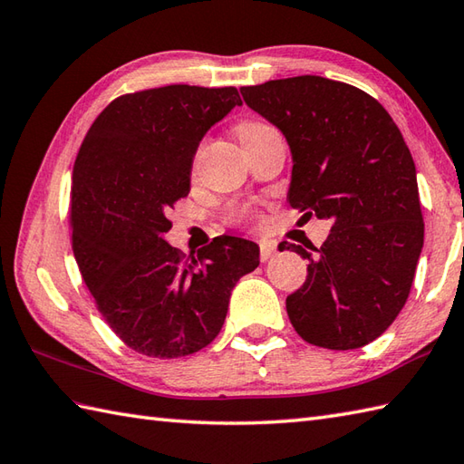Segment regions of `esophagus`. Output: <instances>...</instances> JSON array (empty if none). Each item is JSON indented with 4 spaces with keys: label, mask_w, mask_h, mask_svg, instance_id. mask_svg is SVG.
I'll use <instances>...</instances> for the list:
<instances>
[{
    "label": "esophagus",
    "mask_w": 464,
    "mask_h": 464,
    "mask_svg": "<svg viewBox=\"0 0 464 464\" xmlns=\"http://www.w3.org/2000/svg\"><path fill=\"white\" fill-rule=\"evenodd\" d=\"M276 254V244L274 242H260V260L262 262H266V260H270L272 256Z\"/></svg>",
    "instance_id": "esophagus-1"
}]
</instances>
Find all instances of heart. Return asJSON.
Returning a JSON list of instances; mask_svg holds the SVG:
<instances>
[{
	"label": "heart",
	"mask_w": 464,
	"mask_h": 464,
	"mask_svg": "<svg viewBox=\"0 0 464 464\" xmlns=\"http://www.w3.org/2000/svg\"><path fill=\"white\" fill-rule=\"evenodd\" d=\"M270 129H274V127L266 125V122H258V121L242 122V125L238 127V137H240V140H242V145L246 147V145H250L252 140H256V139H258L260 135H264V132H267ZM234 216H236V218H238V220H248V218H252L254 214H252L250 208H236Z\"/></svg>",
	"instance_id": "b5f03b06"
}]
</instances>
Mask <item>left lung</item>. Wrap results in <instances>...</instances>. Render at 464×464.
<instances>
[{"label":"left lung","mask_w":464,"mask_h":464,"mask_svg":"<svg viewBox=\"0 0 464 464\" xmlns=\"http://www.w3.org/2000/svg\"><path fill=\"white\" fill-rule=\"evenodd\" d=\"M240 92L290 145L292 208L332 220L319 248L280 244L310 262L304 285L285 300L294 329L337 352L372 343L403 310L423 250L417 172L403 135L377 99L342 81L302 75Z\"/></svg>","instance_id":"obj_1"}]
</instances>
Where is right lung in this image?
<instances>
[{"instance_id":"1","label":"right lung","mask_w":464,"mask_h":464,"mask_svg":"<svg viewBox=\"0 0 464 464\" xmlns=\"http://www.w3.org/2000/svg\"><path fill=\"white\" fill-rule=\"evenodd\" d=\"M236 105V87L127 92L102 109L77 152L75 260L109 327L142 355L200 352L220 334L236 282L260 264L258 244L236 236H218L197 258L164 240L202 137Z\"/></svg>"}]
</instances>
